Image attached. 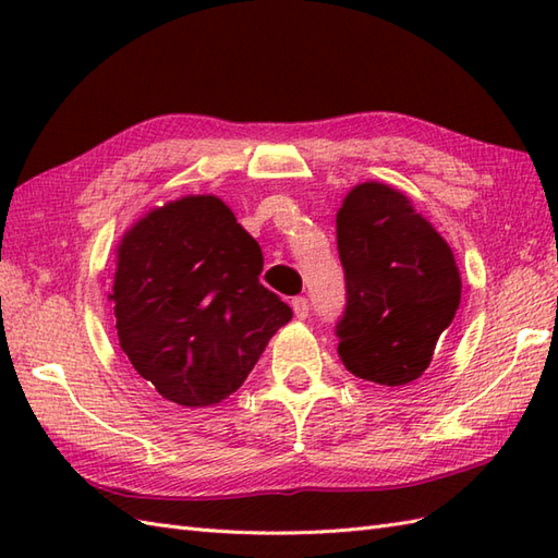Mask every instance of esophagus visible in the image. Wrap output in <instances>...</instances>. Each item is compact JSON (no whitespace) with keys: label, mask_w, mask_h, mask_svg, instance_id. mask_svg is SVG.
<instances>
[{"label":"esophagus","mask_w":558,"mask_h":558,"mask_svg":"<svg viewBox=\"0 0 558 558\" xmlns=\"http://www.w3.org/2000/svg\"><path fill=\"white\" fill-rule=\"evenodd\" d=\"M292 312H294V316L302 318V322H304V318H310V300H306V298H294L292 300Z\"/></svg>","instance_id":"esophagus-1"}]
</instances>
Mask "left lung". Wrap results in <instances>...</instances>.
Listing matches in <instances>:
<instances>
[{"label": "left lung", "mask_w": 558, "mask_h": 558, "mask_svg": "<svg viewBox=\"0 0 558 558\" xmlns=\"http://www.w3.org/2000/svg\"><path fill=\"white\" fill-rule=\"evenodd\" d=\"M336 222L345 270L340 360L366 381L405 386L429 366L458 312L453 252L408 196L378 182L354 186Z\"/></svg>", "instance_id": "obj_1"}]
</instances>
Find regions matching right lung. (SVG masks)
I'll return each instance as SVG.
<instances>
[{
    "label": "right lung",
    "instance_id": "right-lung-1",
    "mask_svg": "<svg viewBox=\"0 0 558 558\" xmlns=\"http://www.w3.org/2000/svg\"><path fill=\"white\" fill-rule=\"evenodd\" d=\"M264 254L216 196L148 213L120 246V345L162 398L206 408L232 396L292 310L258 282Z\"/></svg>",
    "mask_w": 558,
    "mask_h": 558
}]
</instances>
